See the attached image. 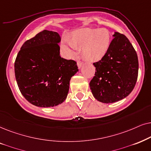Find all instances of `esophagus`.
Listing matches in <instances>:
<instances>
[{
  "label": "esophagus",
  "instance_id": "34e87169",
  "mask_svg": "<svg viewBox=\"0 0 151 151\" xmlns=\"http://www.w3.org/2000/svg\"><path fill=\"white\" fill-rule=\"evenodd\" d=\"M82 65H83V62L81 61H77V65H78V68H81Z\"/></svg>",
  "mask_w": 151,
  "mask_h": 151
}]
</instances>
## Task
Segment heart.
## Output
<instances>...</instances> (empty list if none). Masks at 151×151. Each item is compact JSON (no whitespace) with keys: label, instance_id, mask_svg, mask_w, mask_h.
<instances>
[{"label":"heart","instance_id":"1","mask_svg":"<svg viewBox=\"0 0 151 151\" xmlns=\"http://www.w3.org/2000/svg\"><path fill=\"white\" fill-rule=\"evenodd\" d=\"M111 37L105 29L84 28L74 32L70 41L64 40L62 47L68 55L74 53L76 47H82L81 54L90 61H99L110 48Z\"/></svg>","mask_w":151,"mask_h":151}]
</instances>
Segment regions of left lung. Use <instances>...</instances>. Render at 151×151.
<instances>
[{"label": "left lung", "mask_w": 151, "mask_h": 151, "mask_svg": "<svg viewBox=\"0 0 151 151\" xmlns=\"http://www.w3.org/2000/svg\"><path fill=\"white\" fill-rule=\"evenodd\" d=\"M107 53L93 63L96 68L90 87L94 97L110 104L125 98L132 91L138 77L137 55L125 35L114 32Z\"/></svg>", "instance_id": "8db88e82"}]
</instances>
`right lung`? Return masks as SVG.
I'll list each match as a JSON object with an SVG mask.
<instances>
[{
    "instance_id": "add662e5",
    "label": "right lung",
    "mask_w": 151,
    "mask_h": 151,
    "mask_svg": "<svg viewBox=\"0 0 151 151\" xmlns=\"http://www.w3.org/2000/svg\"><path fill=\"white\" fill-rule=\"evenodd\" d=\"M61 37L56 32L43 30L26 41L18 53L14 72L23 96L39 107H53L63 103L70 81L77 73L74 60L60 56Z\"/></svg>"
}]
</instances>
